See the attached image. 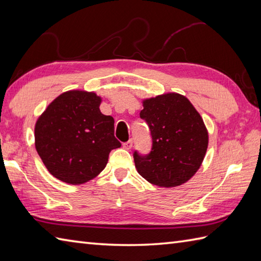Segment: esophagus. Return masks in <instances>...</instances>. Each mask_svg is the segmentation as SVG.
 <instances>
[{"label":"esophagus","instance_id":"obj_1","mask_svg":"<svg viewBox=\"0 0 261 261\" xmlns=\"http://www.w3.org/2000/svg\"><path fill=\"white\" fill-rule=\"evenodd\" d=\"M132 147H134V141H132V140H129V141H126V142L123 143V148L126 149V150H130Z\"/></svg>","mask_w":261,"mask_h":261}]
</instances>
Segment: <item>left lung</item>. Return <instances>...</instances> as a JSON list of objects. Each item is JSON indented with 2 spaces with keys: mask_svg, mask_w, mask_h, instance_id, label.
<instances>
[{
  "mask_svg": "<svg viewBox=\"0 0 261 261\" xmlns=\"http://www.w3.org/2000/svg\"><path fill=\"white\" fill-rule=\"evenodd\" d=\"M140 118L150 130L151 149L135 150L138 173L160 187L184 184L196 173L207 149L208 135L201 115L188 99L168 93L143 102Z\"/></svg>",
  "mask_w": 261,
  "mask_h": 261,
  "instance_id": "left-lung-1",
  "label": "left lung"
}]
</instances>
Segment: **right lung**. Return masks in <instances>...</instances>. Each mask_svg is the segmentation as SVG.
I'll return each mask as SVG.
<instances>
[{"label": "right lung", "mask_w": 261, "mask_h": 261, "mask_svg": "<svg viewBox=\"0 0 261 261\" xmlns=\"http://www.w3.org/2000/svg\"><path fill=\"white\" fill-rule=\"evenodd\" d=\"M101 97L83 91L63 93L48 105L35 127L36 149L53 176L79 185L96 177L109 154L120 148L114 120L99 111Z\"/></svg>", "instance_id": "add662e5"}]
</instances>
